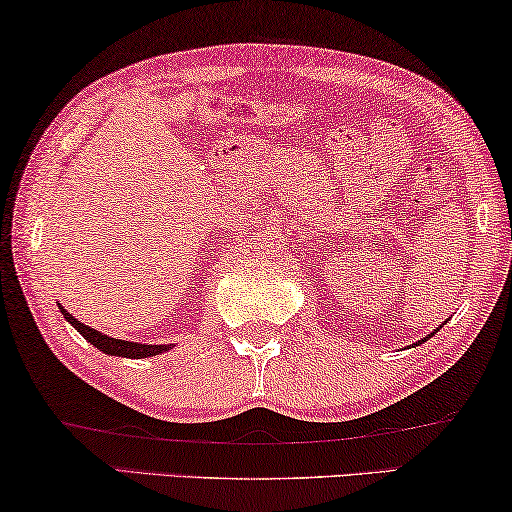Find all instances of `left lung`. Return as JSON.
<instances>
[{"instance_id": "8db88e82", "label": "left lung", "mask_w": 512, "mask_h": 512, "mask_svg": "<svg viewBox=\"0 0 512 512\" xmlns=\"http://www.w3.org/2000/svg\"><path fill=\"white\" fill-rule=\"evenodd\" d=\"M438 329H441V327H436V329H434V331H431V334H427V336H424V338H420V341H415V343H413V345H420V343H427V341H429V338H431V336H434V334H436V331H438Z\"/></svg>"}]
</instances>
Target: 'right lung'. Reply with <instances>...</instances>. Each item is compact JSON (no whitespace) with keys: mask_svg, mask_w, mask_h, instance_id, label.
I'll return each mask as SVG.
<instances>
[{"mask_svg":"<svg viewBox=\"0 0 512 512\" xmlns=\"http://www.w3.org/2000/svg\"><path fill=\"white\" fill-rule=\"evenodd\" d=\"M60 313L64 315V320H67L71 327L78 329V334H81L85 341L95 345L97 350H102L104 355L127 357V359H143V357L162 355V352H167V350L174 348V343L153 345V343H136V341H122V338H111V336L102 334V331H97V329H92L88 325H83L81 320H76L74 315H69L67 311H64V306H60Z\"/></svg>","mask_w":512,"mask_h":512,"instance_id":"1","label":"right lung"}]
</instances>
